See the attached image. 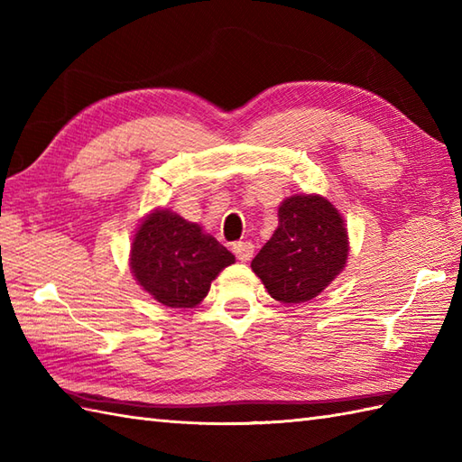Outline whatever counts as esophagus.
Here are the masks:
<instances>
[{
    "instance_id": "34e87169",
    "label": "esophagus",
    "mask_w": 462,
    "mask_h": 462,
    "mask_svg": "<svg viewBox=\"0 0 462 462\" xmlns=\"http://www.w3.org/2000/svg\"><path fill=\"white\" fill-rule=\"evenodd\" d=\"M232 252L236 254V258L240 262H248L254 256V244L252 242H236L232 246Z\"/></svg>"
}]
</instances>
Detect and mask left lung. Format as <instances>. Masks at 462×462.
<instances>
[{"instance_id": "obj_1", "label": "left lung", "mask_w": 462, "mask_h": 462, "mask_svg": "<svg viewBox=\"0 0 462 462\" xmlns=\"http://www.w3.org/2000/svg\"><path fill=\"white\" fill-rule=\"evenodd\" d=\"M278 228L252 270L283 303L310 301L346 268L349 238L343 216L319 194H296L278 208Z\"/></svg>"}]
</instances>
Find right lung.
<instances>
[{"label":"right lung","mask_w":462,"mask_h":462,"mask_svg":"<svg viewBox=\"0 0 462 462\" xmlns=\"http://www.w3.org/2000/svg\"><path fill=\"white\" fill-rule=\"evenodd\" d=\"M234 254L172 210H152L131 246V272L139 286L166 308H194L212 280L234 263Z\"/></svg>","instance_id":"right-lung-1"}]
</instances>
